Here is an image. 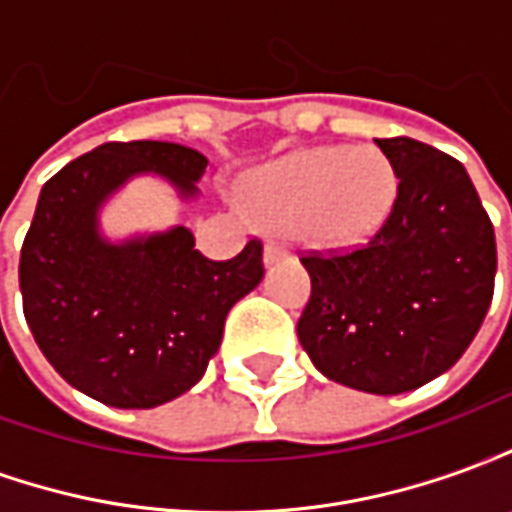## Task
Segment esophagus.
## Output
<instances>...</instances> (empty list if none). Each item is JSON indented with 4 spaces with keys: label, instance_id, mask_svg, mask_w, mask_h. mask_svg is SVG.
<instances>
[{
    "label": "esophagus",
    "instance_id": "1",
    "mask_svg": "<svg viewBox=\"0 0 512 512\" xmlns=\"http://www.w3.org/2000/svg\"><path fill=\"white\" fill-rule=\"evenodd\" d=\"M285 257H288V249H282L279 244H266V249H263V263L266 266H274V263L285 260Z\"/></svg>",
    "mask_w": 512,
    "mask_h": 512
}]
</instances>
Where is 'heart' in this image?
Listing matches in <instances>:
<instances>
[{
	"label": "heart",
	"instance_id": "obj_1",
	"mask_svg": "<svg viewBox=\"0 0 512 512\" xmlns=\"http://www.w3.org/2000/svg\"><path fill=\"white\" fill-rule=\"evenodd\" d=\"M397 175L378 147H304L255 169L244 202L257 219L323 252H351L395 208Z\"/></svg>",
	"mask_w": 512,
	"mask_h": 512
}]
</instances>
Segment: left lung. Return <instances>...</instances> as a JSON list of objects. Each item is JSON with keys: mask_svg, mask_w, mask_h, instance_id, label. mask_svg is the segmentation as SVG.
<instances>
[{"mask_svg": "<svg viewBox=\"0 0 512 512\" xmlns=\"http://www.w3.org/2000/svg\"><path fill=\"white\" fill-rule=\"evenodd\" d=\"M397 200L370 244L301 257L312 296L299 343L323 376L370 395H400L447 373L491 307L494 224L461 161L395 136L376 139Z\"/></svg>", "mask_w": 512, "mask_h": 512, "instance_id": "8db88e82", "label": "left lung"}]
</instances>
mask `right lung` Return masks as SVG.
I'll return each instance as SVG.
<instances>
[{
  "label": "right lung",
  "mask_w": 512,
  "mask_h": 512,
  "mask_svg": "<svg viewBox=\"0 0 512 512\" xmlns=\"http://www.w3.org/2000/svg\"><path fill=\"white\" fill-rule=\"evenodd\" d=\"M208 158L175 142H106L43 186L18 282L35 343L73 389L115 408H156L197 384L224 318L260 285L263 244L208 260L189 227L106 238L101 208L136 175L194 200Z\"/></svg>",
  "instance_id": "add662e5"
}]
</instances>
